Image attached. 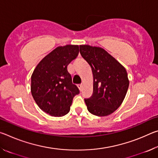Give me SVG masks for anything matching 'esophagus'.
I'll return each mask as SVG.
<instances>
[{
    "label": "esophagus",
    "instance_id": "34e87169",
    "mask_svg": "<svg viewBox=\"0 0 158 158\" xmlns=\"http://www.w3.org/2000/svg\"><path fill=\"white\" fill-rule=\"evenodd\" d=\"M78 87H79V89L81 90L82 89H83V85L82 84H79V85H78Z\"/></svg>",
    "mask_w": 158,
    "mask_h": 158
}]
</instances>
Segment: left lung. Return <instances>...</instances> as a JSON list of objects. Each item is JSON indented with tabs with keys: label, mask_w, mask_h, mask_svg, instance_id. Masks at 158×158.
Listing matches in <instances>:
<instances>
[{
	"label": "left lung",
	"mask_w": 158,
	"mask_h": 158,
	"mask_svg": "<svg viewBox=\"0 0 158 158\" xmlns=\"http://www.w3.org/2000/svg\"><path fill=\"white\" fill-rule=\"evenodd\" d=\"M80 53L91 67L93 92L84 99L90 114L98 116L111 114L121 105L129 87L125 68L104 49L80 45Z\"/></svg>",
	"instance_id": "1"
}]
</instances>
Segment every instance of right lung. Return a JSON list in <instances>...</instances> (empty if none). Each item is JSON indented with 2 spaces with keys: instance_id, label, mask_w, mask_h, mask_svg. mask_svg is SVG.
Returning <instances> with one entry per match:
<instances>
[{
  "instance_id": "add662e5",
  "label": "right lung",
  "mask_w": 158,
  "mask_h": 158,
  "mask_svg": "<svg viewBox=\"0 0 158 158\" xmlns=\"http://www.w3.org/2000/svg\"><path fill=\"white\" fill-rule=\"evenodd\" d=\"M79 52V45L58 47L42 58L32 74L31 94L37 106L50 116H65L79 94L67 68Z\"/></svg>"
}]
</instances>
